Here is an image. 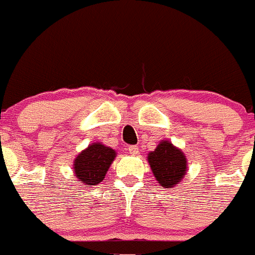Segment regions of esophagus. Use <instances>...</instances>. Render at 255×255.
I'll list each match as a JSON object with an SVG mask.
<instances>
[{
	"label": "esophagus",
	"instance_id": "1",
	"mask_svg": "<svg viewBox=\"0 0 255 255\" xmlns=\"http://www.w3.org/2000/svg\"><path fill=\"white\" fill-rule=\"evenodd\" d=\"M129 152L131 155H137V152H139V146H136V145H131V146H129Z\"/></svg>",
	"mask_w": 255,
	"mask_h": 255
}]
</instances>
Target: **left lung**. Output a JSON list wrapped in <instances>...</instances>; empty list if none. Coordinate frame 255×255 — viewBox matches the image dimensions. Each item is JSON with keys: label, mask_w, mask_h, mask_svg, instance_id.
Segmentation results:
<instances>
[{"label": "left lung", "mask_w": 255, "mask_h": 255, "mask_svg": "<svg viewBox=\"0 0 255 255\" xmlns=\"http://www.w3.org/2000/svg\"><path fill=\"white\" fill-rule=\"evenodd\" d=\"M147 162L157 183L165 189L181 183L188 171L185 154L169 140H161L156 149L147 154Z\"/></svg>", "instance_id": "8db88e82"}]
</instances>
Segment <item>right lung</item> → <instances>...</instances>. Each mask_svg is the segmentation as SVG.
<instances>
[{
  "mask_svg": "<svg viewBox=\"0 0 255 255\" xmlns=\"http://www.w3.org/2000/svg\"><path fill=\"white\" fill-rule=\"evenodd\" d=\"M116 151L103 142H93L74 160V175L81 186L98 185L105 178Z\"/></svg>",
  "mask_w": 255,
  "mask_h": 255,
  "instance_id": "1",
  "label": "right lung"
}]
</instances>
